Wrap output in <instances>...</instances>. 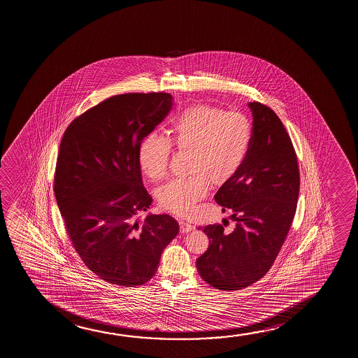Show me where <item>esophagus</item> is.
I'll list each match as a JSON object with an SVG mask.
<instances>
[{
	"instance_id": "esophagus-1",
	"label": "esophagus",
	"mask_w": 358,
	"mask_h": 358,
	"mask_svg": "<svg viewBox=\"0 0 358 358\" xmlns=\"http://www.w3.org/2000/svg\"><path fill=\"white\" fill-rule=\"evenodd\" d=\"M180 230H181L182 234H187V232L194 230V226L188 224L186 221L181 220L180 221Z\"/></svg>"
}]
</instances>
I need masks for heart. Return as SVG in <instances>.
Returning a JSON list of instances; mask_svg holds the SVG:
<instances>
[{"label":"heart","instance_id":"obj_1","mask_svg":"<svg viewBox=\"0 0 358 358\" xmlns=\"http://www.w3.org/2000/svg\"><path fill=\"white\" fill-rule=\"evenodd\" d=\"M255 129L241 113L198 103L172 120L170 138L148 133L138 145L139 169L152 181L166 175L171 145L188 152L189 176L175 178L157 192V203L175 215H189L209 191L210 182L222 186L241 171L250 155Z\"/></svg>","mask_w":358,"mask_h":358}]
</instances>
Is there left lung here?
Returning a JSON list of instances; mask_svg holds the SVG:
<instances>
[{"label": "left lung", "instance_id": "1", "mask_svg": "<svg viewBox=\"0 0 358 358\" xmlns=\"http://www.w3.org/2000/svg\"><path fill=\"white\" fill-rule=\"evenodd\" d=\"M253 143L241 171L216 192L219 206L234 211L236 227L203 231L209 247L196 259L201 279L213 287L232 291L262 279L279 255L297 208V155L278 115L263 103H250Z\"/></svg>", "mask_w": 358, "mask_h": 358}]
</instances>
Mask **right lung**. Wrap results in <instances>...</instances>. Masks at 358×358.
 <instances>
[{
	"instance_id": "obj_1",
	"label": "right lung",
	"mask_w": 358,
	"mask_h": 358,
	"mask_svg": "<svg viewBox=\"0 0 358 358\" xmlns=\"http://www.w3.org/2000/svg\"><path fill=\"white\" fill-rule=\"evenodd\" d=\"M172 105L167 93L115 95L76 118L59 144L54 189L66 230L87 268L110 284H145L180 230L167 214L138 219L152 201L138 145Z\"/></svg>"
}]
</instances>
